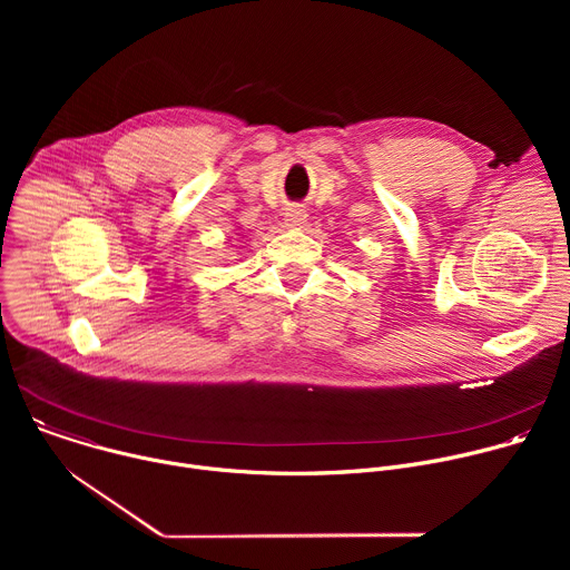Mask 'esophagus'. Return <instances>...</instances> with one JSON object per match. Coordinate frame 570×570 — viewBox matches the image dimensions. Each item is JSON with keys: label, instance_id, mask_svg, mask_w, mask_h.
I'll use <instances>...</instances> for the list:
<instances>
[{"label": "esophagus", "instance_id": "1", "mask_svg": "<svg viewBox=\"0 0 570 570\" xmlns=\"http://www.w3.org/2000/svg\"><path fill=\"white\" fill-rule=\"evenodd\" d=\"M284 220L288 227H302L306 223V212L302 207H288L284 212Z\"/></svg>", "mask_w": 570, "mask_h": 570}]
</instances>
